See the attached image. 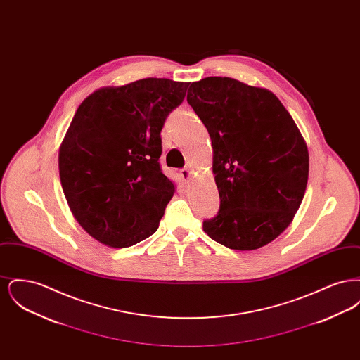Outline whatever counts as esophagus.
Returning a JSON list of instances; mask_svg holds the SVG:
<instances>
[{
    "mask_svg": "<svg viewBox=\"0 0 360 360\" xmlns=\"http://www.w3.org/2000/svg\"><path fill=\"white\" fill-rule=\"evenodd\" d=\"M191 175H193V172H190L188 169H182L181 170V176H182V179L185 181V182H188L191 179Z\"/></svg>",
    "mask_w": 360,
    "mask_h": 360,
    "instance_id": "1",
    "label": "esophagus"
}]
</instances>
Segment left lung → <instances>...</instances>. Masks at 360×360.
I'll use <instances>...</instances> for the list:
<instances>
[{
  "mask_svg": "<svg viewBox=\"0 0 360 360\" xmlns=\"http://www.w3.org/2000/svg\"><path fill=\"white\" fill-rule=\"evenodd\" d=\"M188 103L212 140L220 195L204 231L231 250L269 244L290 225L308 184V147L290 113L270 90L228 77L193 82Z\"/></svg>",
  "mask_w": 360,
  "mask_h": 360,
  "instance_id": "8db88e82",
  "label": "left lung"
}]
</instances>
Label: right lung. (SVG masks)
<instances>
[{"label":"right lung","instance_id":"right-lung-1","mask_svg":"<svg viewBox=\"0 0 360 360\" xmlns=\"http://www.w3.org/2000/svg\"><path fill=\"white\" fill-rule=\"evenodd\" d=\"M188 86L144 78L101 87L78 106L59 148L60 184L75 220L105 245L156 232L175 191L159 165L160 131Z\"/></svg>","mask_w":360,"mask_h":360}]
</instances>
